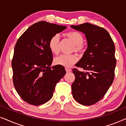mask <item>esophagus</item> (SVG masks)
Wrapping results in <instances>:
<instances>
[{
	"label": "esophagus",
	"mask_w": 126,
	"mask_h": 126,
	"mask_svg": "<svg viewBox=\"0 0 126 126\" xmlns=\"http://www.w3.org/2000/svg\"><path fill=\"white\" fill-rule=\"evenodd\" d=\"M65 70H66V72H70L72 71V70L70 69H69V68H66L65 69Z\"/></svg>",
	"instance_id": "34e87169"
}]
</instances>
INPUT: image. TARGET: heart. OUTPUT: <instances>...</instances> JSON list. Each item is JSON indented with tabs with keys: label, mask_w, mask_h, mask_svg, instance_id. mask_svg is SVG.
I'll list each match as a JSON object with an SVG mask.
<instances>
[{
	"label": "heart",
	"mask_w": 126,
	"mask_h": 126,
	"mask_svg": "<svg viewBox=\"0 0 126 126\" xmlns=\"http://www.w3.org/2000/svg\"><path fill=\"white\" fill-rule=\"evenodd\" d=\"M65 35L75 44L74 50L79 54H82L84 51V39L82 34L76 32H67ZM60 37L58 34H55L50 39L49 47L51 52L57 54L59 52V46ZM78 58L76 55L62 54L57 57L54 59L55 64L63 66L65 68H70L72 65L77 63Z\"/></svg>",
	"instance_id": "heart-1"
}]
</instances>
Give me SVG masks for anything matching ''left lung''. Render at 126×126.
<instances>
[{
	"label": "left lung",
	"mask_w": 126,
	"mask_h": 126,
	"mask_svg": "<svg viewBox=\"0 0 126 126\" xmlns=\"http://www.w3.org/2000/svg\"><path fill=\"white\" fill-rule=\"evenodd\" d=\"M70 27L83 32L88 44L82 58L76 64L84 71L72 70L75 76L72 95L80 104L91 106L104 97L113 82L116 63L115 45L103 27L88 23Z\"/></svg>",
	"instance_id": "left-lung-1"
}]
</instances>
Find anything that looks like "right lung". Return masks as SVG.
I'll return each instance as SVG.
<instances>
[{
  "label": "right lung",
  "mask_w": 126,
  "mask_h": 126,
  "mask_svg": "<svg viewBox=\"0 0 126 126\" xmlns=\"http://www.w3.org/2000/svg\"><path fill=\"white\" fill-rule=\"evenodd\" d=\"M66 28L38 22L17 41L12 60L13 83L19 95L29 104L39 106L49 101L57 83L66 74L63 66H50L53 54L49 47L51 38Z\"/></svg>",
  "instance_id": "1"
}]
</instances>
